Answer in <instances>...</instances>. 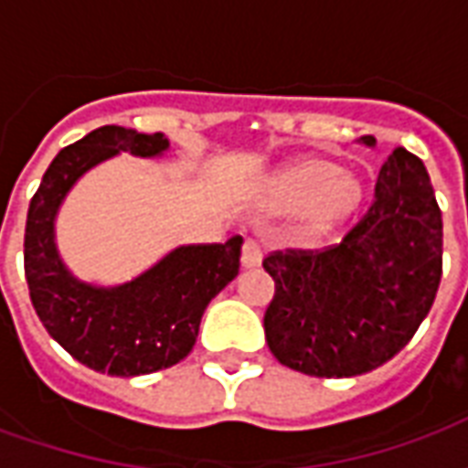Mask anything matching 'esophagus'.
<instances>
[{"instance_id": "1", "label": "esophagus", "mask_w": 468, "mask_h": 468, "mask_svg": "<svg viewBox=\"0 0 468 468\" xmlns=\"http://www.w3.org/2000/svg\"><path fill=\"white\" fill-rule=\"evenodd\" d=\"M263 261V250H261V243L253 240V238H248L243 243V253H240V268L243 271H253L258 268Z\"/></svg>"}]
</instances>
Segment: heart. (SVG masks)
I'll use <instances>...</instances> for the list:
<instances>
[{
	"mask_svg": "<svg viewBox=\"0 0 468 468\" xmlns=\"http://www.w3.org/2000/svg\"><path fill=\"white\" fill-rule=\"evenodd\" d=\"M368 185L356 170H341L331 157L308 154L288 163L271 177L261 195V210L271 215L301 213L305 207L303 230L324 238L341 230L361 213Z\"/></svg>",
	"mask_w": 468,
	"mask_h": 468,
	"instance_id": "obj_1",
	"label": "heart"
}]
</instances>
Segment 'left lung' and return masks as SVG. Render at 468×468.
Returning a JSON list of instances; mask_svg holds the SVG:
<instances>
[{"label":"left lung","instance_id":"8db88e82","mask_svg":"<svg viewBox=\"0 0 468 468\" xmlns=\"http://www.w3.org/2000/svg\"><path fill=\"white\" fill-rule=\"evenodd\" d=\"M361 140L376 144L373 134ZM441 238L426 167L396 147L381 165L376 200L341 243L263 261L275 281L263 318L271 353L318 378H351L391 361L431 311Z\"/></svg>","mask_w":468,"mask_h":468}]
</instances>
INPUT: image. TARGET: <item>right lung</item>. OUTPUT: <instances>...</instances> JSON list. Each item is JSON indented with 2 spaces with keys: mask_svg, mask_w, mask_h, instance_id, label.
Instances as JSON below:
<instances>
[{
  "mask_svg": "<svg viewBox=\"0 0 468 468\" xmlns=\"http://www.w3.org/2000/svg\"><path fill=\"white\" fill-rule=\"evenodd\" d=\"M170 140L120 124L97 127L59 150L29 203L25 275L47 334L72 358L107 376H144L193 351L205 308L238 275L243 238L218 245H177L133 281H80L57 248V215L77 180L120 153L163 157Z\"/></svg>",
  "mask_w": 468,
  "mask_h": 468,
  "instance_id": "right-lung-1",
  "label": "right lung"
}]
</instances>
